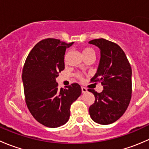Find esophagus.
<instances>
[{"instance_id": "1", "label": "esophagus", "mask_w": 149, "mask_h": 149, "mask_svg": "<svg viewBox=\"0 0 149 149\" xmlns=\"http://www.w3.org/2000/svg\"><path fill=\"white\" fill-rule=\"evenodd\" d=\"M81 91H82V93H86L87 91H88L85 87H81Z\"/></svg>"}]
</instances>
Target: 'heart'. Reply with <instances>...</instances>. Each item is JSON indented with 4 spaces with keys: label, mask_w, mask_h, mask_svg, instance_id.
Returning a JSON list of instances; mask_svg holds the SVG:
<instances>
[{
    "label": "heart",
    "mask_w": 149,
    "mask_h": 149,
    "mask_svg": "<svg viewBox=\"0 0 149 149\" xmlns=\"http://www.w3.org/2000/svg\"><path fill=\"white\" fill-rule=\"evenodd\" d=\"M91 53H94V49H91L90 47H86L83 50V55H88V54H91ZM77 76L79 78H81L80 75H77Z\"/></svg>",
    "instance_id": "1"
}]
</instances>
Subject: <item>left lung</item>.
<instances>
[{
	"label": "left lung",
	"mask_w": 149,
	"mask_h": 149,
	"mask_svg": "<svg viewBox=\"0 0 149 149\" xmlns=\"http://www.w3.org/2000/svg\"><path fill=\"white\" fill-rule=\"evenodd\" d=\"M100 50L97 73L91 81H100L102 91L88 89L95 97L89 107V115L95 123L108 125L117 121L125 113L131 99L132 69L124 51L115 43L96 39L88 42Z\"/></svg>",
	"instance_id": "1"
}]
</instances>
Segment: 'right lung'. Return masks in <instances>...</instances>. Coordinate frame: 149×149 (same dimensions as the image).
<instances>
[{
    "instance_id": "obj_1",
    "label": "right lung",
    "mask_w": 149,
    "mask_h": 149,
    "mask_svg": "<svg viewBox=\"0 0 149 149\" xmlns=\"http://www.w3.org/2000/svg\"><path fill=\"white\" fill-rule=\"evenodd\" d=\"M73 42L48 38L29 54L22 72L26 103L37 121L48 127L63 125L70 118V105L81 94L78 84L58 88L56 78L65 68V50Z\"/></svg>"
}]
</instances>
